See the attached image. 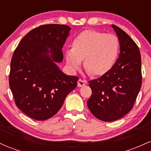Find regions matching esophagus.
<instances>
[{
    "label": "esophagus",
    "mask_w": 151,
    "mask_h": 151,
    "mask_svg": "<svg viewBox=\"0 0 151 151\" xmlns=\"http://www.w3.org/2000/svg\"><path fill=\"white\" fill-rule=\"evenodd\" d=\"M86 81L82 79H79L77 81V85L79 87H81V86L86 85Z\"/></svg>",
    "instance_id": "34e87169"
}]
</instances>
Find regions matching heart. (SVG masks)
<instances>
[{
  "label": "heart",
  "mask_w": 151,
  "mask_h": 151,
  "mask_svg": "<svg viewBox=\"0 0 151 151\" xmlns=\"http://www.w3.org/2000/svg\"><path fill=\"white\" fill-rule=\"evenodd\" d=\"M119 52L116 36L96 30H85L74 38L72 48L66 52V62L72 71L84 67L93 75H103L113 67Z\"/></svg>",
  "instance_id": "heart-1"
}]
</instances>
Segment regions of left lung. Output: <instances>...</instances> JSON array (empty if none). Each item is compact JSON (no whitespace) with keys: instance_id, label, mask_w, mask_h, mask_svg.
<instances>
[{"instance_id":"8db88e82","label":"left lung","mask_w":151,"mask_h":151,"mask_svg":"<svg viewBox=\"0 0 151 151\" xmlns=\"http://www.w3.org/2000/svg\"><path fill=\"white\" fill-rule=\"evenodd\" d=\"M120 45L118 60L109 72L89 81L92 91L88 108L99 120L114 121L131 110L142 84L141 58L134 41L124 30L112 25Z\"/></svg>"}]
</instances>
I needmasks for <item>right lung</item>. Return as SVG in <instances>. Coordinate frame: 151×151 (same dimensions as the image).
<instances>
[{"mask_svg": "<svg viewBox=\"0 0 151 151\" xmlns=\"http://www.w3.org/2000/svg\"><path fill=\"white\" fill-rule=\"evenodd\" d=\"M71 28L66 25L39 26L21 40L10 62L9 85L15 104L32 119L45 121L60 110L79 79L57 64Z\"/></svg>", "mask_w": 151, "mask_h": 151, "instance_id": "add662e5", "label": "right lung"}]
</instances>
